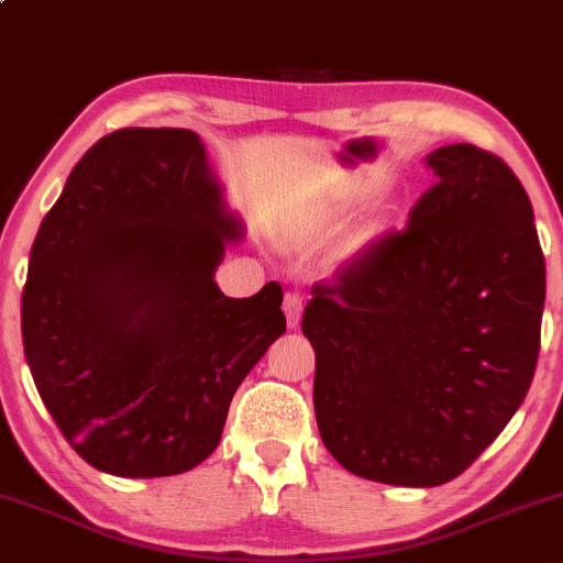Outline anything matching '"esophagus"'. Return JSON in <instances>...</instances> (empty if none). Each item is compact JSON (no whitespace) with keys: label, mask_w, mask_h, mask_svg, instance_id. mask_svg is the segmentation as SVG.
<instances>
[{"label":"esophagus","mask_w":563,"mask_h":563,"mask_svg":"<svg viewBox=\"0 0 563 563\" xmlns=\"http://www.w3.org/2000/svg\"><path fill=\"white\" fill-rule=\"evenodd\" d=\"M301 309H303V294H301V290H288L286 299H283V312H286L290 328L299 325Z\"/></svg>","instance_id":"esophagus-1"}]
</instances>
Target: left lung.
<instances>
[{
	"mask_svg": "<svg viewBox=\"0 0 563 563\" xmlns=\"http://www.w3.org/2000/svg\"><path fill=\"white\" fill-rule=\"evenodd\" d=\"M402 230L312 286L314 416L363 479L437 487L461 476L525 402L545 303L532 203L495 153L457 142Z\"/></svg>",
	"mask_w": 563,
	"mask_h": 563,
	"instance_id": "obj_1",
	"label": "left lung"
}]
</instances>
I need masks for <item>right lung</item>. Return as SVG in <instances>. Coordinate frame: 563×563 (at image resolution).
<instances>
[{
	"instance_id": "1",
	"label": "right lung",
	"mask_w": 563,
	"mask_h": 563,
	"mask_svg": "<svg viewBox=\"0 0 563 563\" xmlns=\"http://www.w3.org/2000/svg\"><path fill=\"white\" fill-rule=\"evenodd\" d=\"M241 228L190 129H119L70 172L31 245V376L89 466L151 479L217 450L232 394L286 331L280 283H214Z\"/></svg>"
}]
</instances>
